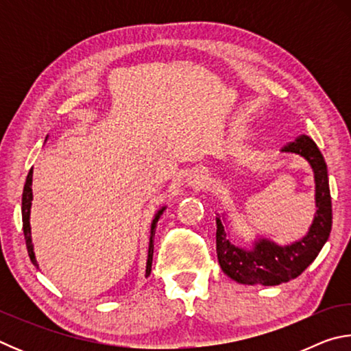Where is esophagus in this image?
Returning a JSON list of instances; mask_svg holds the SVG:
<instances>
[{"instance_id": "1", "label": "esophagus", "mask_w": 351, "mask_h": 351, "mask_svg": "<svg viewBox=\"0 0 351 351\" xmlns=\"http://www.w3.org/2000/svg\"><path fill=\"white\" fill-rule=\"evenodd\" d=\"M206 180H207V175L204 173V171L197 169V170L190 171V175H189V178H187V182H189L190 187L201 189V187H204Z\"/></svg>"}]
</instances>
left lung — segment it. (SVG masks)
<instances>
[{"mask_svg": "<svg viewBox=\"0 0 351 351\" xmlns=\"http://www.w3.org/2000/svg\"><path fill=\"white\" fill-rule=\"evenodd\" d=\"M282 152L304 156L311 164L316 181V217L304 239L288 246H278L274 241L260 239L252 249H243L229 241L224 230L223 217H217V255L224 274L245 285L276 287L300 276L328 240L332 213L328 186V171L322 153L311 138L302 134L289 142Z\"/></svg>", "mask_w": 351, "mask_h": 351, "instance_id": "8db88e82", "label": "left lung"}]
</instances>
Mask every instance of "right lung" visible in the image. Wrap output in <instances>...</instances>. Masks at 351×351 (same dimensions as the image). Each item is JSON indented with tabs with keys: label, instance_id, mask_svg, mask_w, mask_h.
I'll return each mask as SVG.
<instances>
[{
	"label": "right lung",
	"instance_id": "right-lung-1",
	"mask_svg": "<svg viewBox=\"0 0 351 351\" xmlns=\"http://www.w3.org/2000/svg\"><path fill=\"white\" fill-rule=\"evenodd\" d=\"M31 204H32V169L29 170L27 178H26V184L25 189H23V199H21V215H23V232H25V239H26V246H27V252L29 257H31L32 263L38 268L37 260H35V254H34V246H32V239H31V223H29V215H31ZM165 207H162L161 210L156 213L153 223H152V235H150V245H148V258H147V269H145V276H150L152 272V261H153V239H154V229H156V223L159 217L162 215Z\"/></svg>",
	"mask_w": 351,
	"mask_h": 351
}]
</instances>
